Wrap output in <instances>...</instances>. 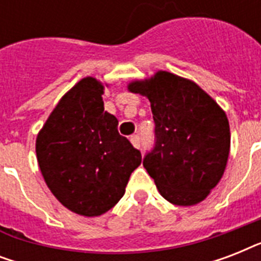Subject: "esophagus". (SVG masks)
<instances>
[{
  "label": "esophagus",
  "mask_w": 261,
  "mask_h": 261,
  "mask_svg": "<svg viewBox=\"0 0 261 261\" xmlns=\"http://www.w3.org/2000/svg\"><path fill=\"white\" fill-rule=\"evenodd\" d=\"M130 141L134 147H137V149L141 147V138H139V135H133V137L130 138Z\"/></svg>",
  "instance_id": "1"
}]
</instances>
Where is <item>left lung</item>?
Wrapping results in <instances>:
<instances>
[{"label":"left lung","instance_id":"left-lung-1","mask_svg":"<svg viewBox=\"0 0 261 261\" xmlns=\"http://www.w3.org/2000/svg\"><path fill=\"white\" fill-rule=\"evenodd\" d=\"M127 88L150 101L155 143L143 167L159 192L176 206L202 202L226 168L230 128L225 111L194 81L169 71Z\"/></svg>","mask_w":261,"mask_h":261}]
</instances>
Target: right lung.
I'll return each instance as SVG.
<instances>
[{
    "instance_id": "right-lung-1",
    "label": "right lung",
    "mask_w": 261,
    "mask_h": 261,
    "mask_svg": "<svg viewBox=\"0 0 261 261\" xmlns=\"http://www.w3.org/2000/svg\"><path fill=\"white\" fill-rule=\"evenodd\" d=\"M104 87L83 79L63 96L36 138V157L54 196L75 214L97 217L122 199L141 151L104 111Z\"/></svg>"
}]
</instances>
